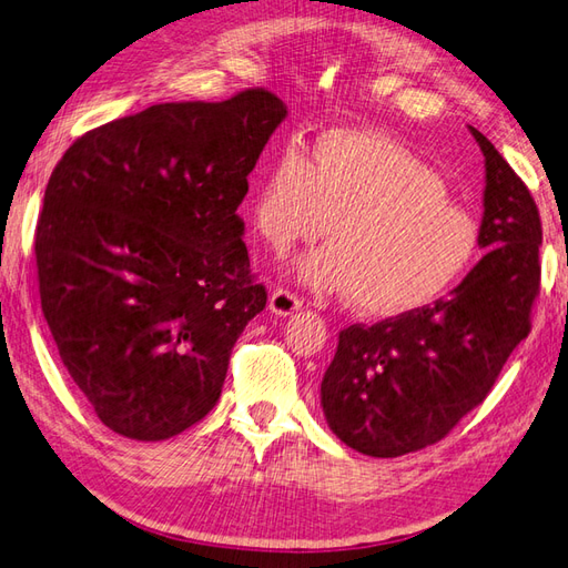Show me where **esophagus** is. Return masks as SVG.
Here are the masks:
<instances>
[{"mask_svg":"<svg viewBox=\"0 0 568 568\" xmlns=\"http://www.w3.org/2000/svg\"><path fill=\"white\" fill-rule=\"evenodd\" d=\"M302 307V302L295 293H290V290H283V287H275L271 293V300H268V310L275 314V316H290L293 312H297Z\"/></svg>","mask_w":568,"mask_h":568,"instance_id":"1","label":"esophagus"}]
</instances>
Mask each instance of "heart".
<instances>
[{"label":"heart","instance_id":"heart-1","mask_svg":"<svg viewBox=\"0 0 568 568\" xmlns=\"http://www.w3.org/2000/svg\"><path fill=\"white\" fill-rule=\"evenodd\" d=\"M275 252L320 236L295 261L316 293L353 295L365 314L389 316L440 297L477 252L479 227L416 152L375 130H326L312 152L290 140L261 171L248 205Z\"/></svg>","mask_w":568,"mask_h":568}]
</instances>
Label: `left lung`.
<instances>
[{
  "label": "left lung",
  "mask_w": 568,
  "mask_h": 568,
  "mask_svg": "<svg viewBox=\"0 0 568 568\" xmlns=\"http://www.w3.org/2000/svg\"><path fill=\"white\" fill-rule=\"evenodd\" d=\"M469 133L484 154L486 254L445 300L344 328L322 379L328 428L363 455L399 457L445 438L530 334L542 222L516 171L477 128Z\"/></svg>",
  "instance_id": "obj_1"
}]
</instances>
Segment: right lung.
I'll list each match as a JSON object with an SVG mask.
<instances>
[{"instance_id": "1", "label": "right lung", "mask_w": 568, "mask_h": 568, "mask_svg": "<svg viewBox=\"0 0 568 568\" xmlns=\"http://www.w3.org/2000/svg\"><path fill=\"white\" fill-rule=\"evenodd\" d=\"M287 115L266 89L156 103L62 154L36 227L41 307L103 426L166 440L220 399L244 326L266 307L236 213Z\"/></svg>"}]
</instances>
